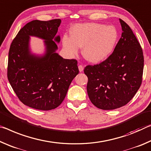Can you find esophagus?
<instances>
[{
  "instance_id": "34e87169",
  "label": "esophagus",
  "mask_w": 151,
  "mask_h": 151,
  "mask_svg": "<svg viewBox=\"0 0 151 151\" xmlns=\"http://www.w3.org/2000/svg\"><path fill=\"white\" fill-rule=\"evenodd\" d=\"M78 69H79V71H80V72H82L83 70V66L80 65L78 66Z\"/></svg>"
}]
</instances>
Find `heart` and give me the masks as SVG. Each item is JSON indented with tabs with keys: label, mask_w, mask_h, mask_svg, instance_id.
<instances>
[{
	"label": "heart",
	"mask_w": 151,
	"mask_h": 151,
	"mask_svg": "<svg viewBox=\"0 0 151 151\" xmlns=\"http://www.w3.org/2000/svg\"><path fill=\"white\" fill-rule=\"evenodd\" d=\"M70 35L63 37L65 50L70 55H76L80 47H83V57L93 63L102 62L109 58L118 40L114 27L96 23L76 24L71 29Z\"/></svg>",
	"instance_id": "b5f03b06"
}]
</instances>
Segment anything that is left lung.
Listing matches in <instances>:
<instances>
[{"mask_svg": "<svg viewBox=\"0 0 151 151\" xmlns=\"http://www.w3.org/2000/svg\"><path fill=\"white\" fill-rule=\"evenodd\" d=\"M119 21L122 33L113 53L103 62L84 69L89 98L102 110H114L127 104L142 83V49L130 27Z\"/></svg>", "mask_w": 151, "mask_h": 151, "instance_id": "1", "label": "left lung"}]
</instances>
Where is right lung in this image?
<instances>
[{"mask_svg":"<svg viewBox=\"0 0 151 151\" xmlns=\"http://www.w3.org/2000/svg\"><path fill=\"white\" fill-rule=\"evenodd\" d=\"M61 19L34 20L26 24L13 39L9 52L7 77L20 100L41 110L55 109L65 98L79 73L76 59H63L56 53L61 38L57 35ZM30 36L44 40L43 55L31 52Z\"/></svg>","mask_w":151,"mask_h":151,"instance_id":"1","label":"right lung"}]
</instances>
